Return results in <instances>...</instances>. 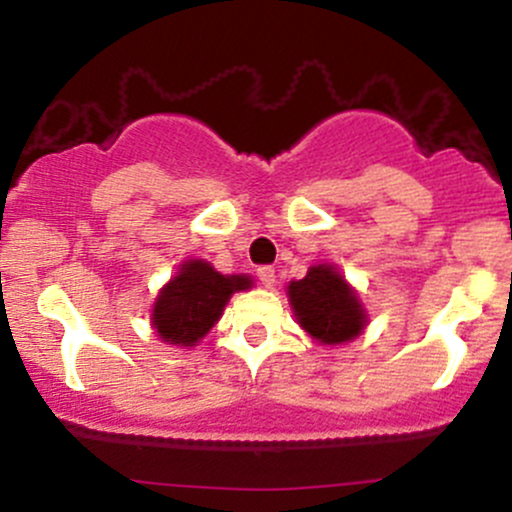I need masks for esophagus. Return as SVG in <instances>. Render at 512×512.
Masks as SVG:
<instances>
[{
    "mask_svg": "<svg viewBox=\"0 0 512 512\" xmlns=\"http://www.w3.org/2000/svg\"><path fill=\"white\" fill-rule=\"evenodd\" d=\"M257 276H260V281H262L264 289H272V286L276 284L274 267H260V269H257Z\"/></svg>",
    "mask_w": 512,
    "mask_h": 512,
    "instance_id": "34e87169",
    "label": "esophagus"
}]
</instances>
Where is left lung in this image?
I'll use <instances>...</instances> for the list:
<instances>
[{
	"mask_svg": "<svg viewBox=\"0 0 512 512\" xmlns=\"http://www.w3.org/2000/svg\"><path fill=\"white\" fill-rule=\"evenodd\" d=\"M293 317L317 344L337 346L361 337L368 313L337 264L320 262L286 286Z\"/></svg>",
	"mask_w": 512,
	"mask_h": 512,
	"instance_id": "obj_1",
	"label": "left lung"
}]
</instances>
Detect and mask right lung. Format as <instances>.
<instances>
[{
    "mask_svg": "<svg viewBox=\"0 0 512 512\" xmlns=\"http://www.w3.org/2000/svg\"><path fill=\"white\" fill-rule=\"evenodd\" d=\"M252 286L248 274H221L207 260H185L158 291L151 327L163 344L192 349L221 320L233 293Z\"/></svg>",
    "mask_w": 512,
    "mask_h": 512,
    "instance_id": "right-lung-1",
    "label": "right lung"
}]
</instances>
